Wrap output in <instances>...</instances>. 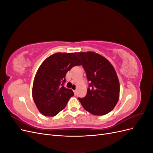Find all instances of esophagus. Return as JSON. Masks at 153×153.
I'll list each match as a JSON object with an SVG mask.
<instances>
[{
	"label": "esophagus",
	"mask_w": 153,
	"mask_h": 153,
	"mask_svg": "<svg viewBox=\"0 0 153 153\" xmlns=\"http://www.w3.org/2000/svg\"><path fill=\"white\" fill-rule=\"evenodd\" d=\"M73 92H74V93H75V95H76V94H77L76 90H73Z\"/></svg>",
	"instance_id": "34e87169"
}]
</instances>
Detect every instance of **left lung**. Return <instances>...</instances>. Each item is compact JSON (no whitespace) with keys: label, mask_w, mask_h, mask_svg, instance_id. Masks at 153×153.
I'll use <instances>...</instances> for the list:
<instances>
[{"label":"left lung","mask_w":153,"mask_h":153,"mask_svg":"<svg viewBox=\"0 0 153 153\" xmlns=\"http://www.w3.org/2000/svg\"><path fill=\"white\" fill-rule=\"evenodd\" d=\"M89 82L87 94L78 98L83 107L91 114L103 115L109 113L119 98V82L112 64L101 55L94 52L75 53Z\"/></svg>","instance_id":"obj_1"}]
</instances>
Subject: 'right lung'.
Returning a JSON list of instances; mask_svg holds the SVG:
<instances>
[{"label": "right lung", "instance_id": "obj_1", "mask_svg": "<svg viewBox=\"0 0 153 153\" xmlns=\"http://www.w3.org/2000/svg\"><path fill=\"white\" fill-rule=\"evenodd\" d=\"M76 53H57L41 64L35 76L32 98L39 112L45 116L52 117L64 108L74 95L64 86L66 75L75 66L81 65Z\"/></svg>", "mask_w": 153, "mask_h": 153}]
</instances>
